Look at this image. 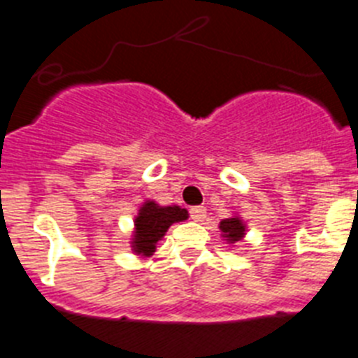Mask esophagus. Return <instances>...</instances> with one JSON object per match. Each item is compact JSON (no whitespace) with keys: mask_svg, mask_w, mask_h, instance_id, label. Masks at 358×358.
I'll list each match as a JSON object with an SVG mask.
<instances>
[{"mask_svg":"<svg viewBox=\"0 0 358 358\" xmlns=\"http://www.w3.org/2000/svg\"><path fill=\"white\" fill-rule=\"evenodd\" d=\"M190 217L194 221H203L204 217H206V210L203 206H197V208H192L190 210Z\"/></svg>","mask_w":358,"mask_h":358,"instance_id":"esophagus-1","label":"esophagus"}]
</instances>
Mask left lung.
Instances as JSON below:
<instances>
[{"mask_svg": "<svg viewBox=\"0 0 358 358\" xmlns=\"http://www.w3.org/2000/svg\"><path fill=\"white\" fill-rule=\"evenodd\" d=\"M221 231L226 235V239L230 241V243H235V241H239L241 237L244 235V226L241 222L239 217H231V219H224L221 221Z\"/></svg>", "mask_w": 358, "mask_h": 358, "instance_id": "1", "label": "left lung"}]
</instances>
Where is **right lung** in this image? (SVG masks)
<instances>
[{"label":"right lung","instance_id":"right-lung-1","mask_svg":"<svg viewBox=\"0 0 358 358\" xmlns=\"http://www.w3.org/2000/svg\"><path fill=\"white\" fill-rule=\"evenodd\" d=\"M188 219V212L179 206H159L154 201L143 204L136 219V234H134V250L136 253L152 255L155 244L161 241L166 230L173 222Z\"/></svg>","mask_w":358,"mask_h":358}]
</instances>
